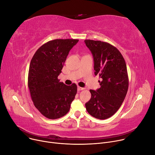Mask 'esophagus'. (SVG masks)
<instances>
[{"mask_svg": "<svg viewBox=\"0 0 155 155\" xmlns=\"http://www.w3.org/2000/svg\"><path fill=\"white\" fill-rule=\"evenodd\" d=\"M84 88H83V87H79V86L78 87V91H82V90H84Z\"/></svg>", "mask_w": 155, "mask_h": 155, "instance_id": "1", "label": "esophagus"}]
</instances>
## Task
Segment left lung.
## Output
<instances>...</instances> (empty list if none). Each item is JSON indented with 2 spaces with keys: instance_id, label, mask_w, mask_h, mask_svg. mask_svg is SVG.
<instances>
[{
  "instance_id": "obj_1",
  "label": "left lung",
  "mask_w": 155,
  "mask_h": 155,
  "mask_svg": "<svg viewBox=\"0 0 155 155\" xmlns=\"http://www.w3.org/2000/svg\"><path fill=\"white\" fill-rule=\"evenodd\" d=\"M91 51L95 75H99L101 87L90 90L91 99L86 108L92 117L104 120L116 113L124 102L128 88L125 59L118 50L107 42L85 40Z\"/></svg>"
}]
</instances>
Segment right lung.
I'll return each instance as SVG.
<instances>
[{"instance_id": "add662e5", "label": "right lung", "mask_w": 155, "mask_h": 155, "mask_svg": "<svg viewBox=\"0 0 155 155\" xmlns=\"http://www.w3.org/2000/svg\"><path fill=\"white\" fill-rule=\"evenodd\" d=\"M76 39H56L43 45L34 54L28 71V86L33 104L49 119L65 115L75 98L77 86H66L58 76Z\"/></svg>"}]
</instances>
